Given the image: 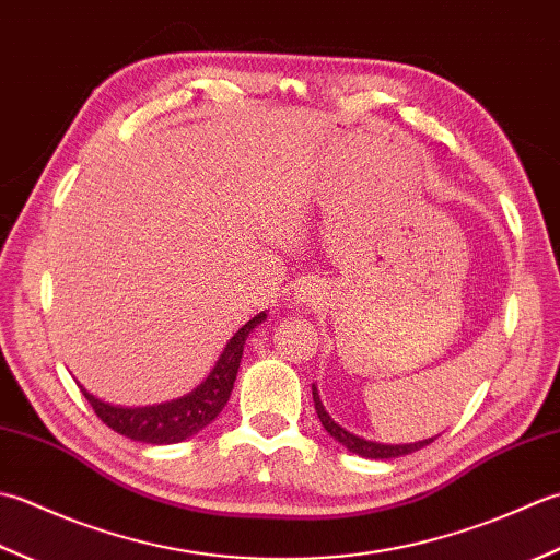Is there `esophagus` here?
I'll return each mask as SVG.
<instances>
[{"label":"esophagus","instance_id":"obj_1","mask_svg":"<svg viewBox=\"0 0 560 560\" xmlns=\"http://www.w3.org/2000/svg\"><path fill=\"white\" fill-rule=\"evenodd\" d=\"M318 300H322V292H318L316 284H300L294 292V302L302 304V306H314Z\"/></svg>","mask_w":560,"mask_h":560}]
</instances>
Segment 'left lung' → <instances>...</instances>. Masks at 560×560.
<instances>
[{"label":"left lung","instance_id":"8db88e82","mask_svg":"<svg viewBox=\"0 0 560 560\" xmlns=\"http://www.w3.org/2000/svg\"><path fill=\"white\" fill-rule=\"evenodd\" d=\"M312 396H314V408H316V413H318V420H322V425H324V430L328 432V435L334 438L338 444H343L348 452L358 454V456H364V459H398V456H406L410 452H418V450H423L425 444L435 442V438L418 440V442H406V444H384V442L364 440V438L355 435V432L346 430L343 425H338L336 420L326 413L322 398H318L316 384L312 386Z\"/></svg>","mask_w":560,"mask_h":560}]
</instances>
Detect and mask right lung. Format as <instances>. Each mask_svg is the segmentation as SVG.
Returning <instances> with one entry per match:
<instances>
[{"instance_id":"add662e5","label":"right lung","mask_w":560,"mask_h":560,"mask_svg":"<svg viewBox=\"0 0 560 560\" xmlns=\"http://www.w3.org/2000/svg\"><path fill=\"white\" fill-rule=\"evenodd\" d=\"M266 312L256 314L250 322H246L236 334L226 340L222 355L217 358L210 374L188 394L171 398L164 404L152 406H113L108 401H101L94 394H89L82 384L84 398L94 408V413L104 420V423L120 432V435L130 438L135 442L144 444H176L184 442L192 435H198L202 428H208L212 420L222 413L234 389V380L238 372V362L244 355V346L248 334L266 322Z\"/></svg>"}]
</instances>
